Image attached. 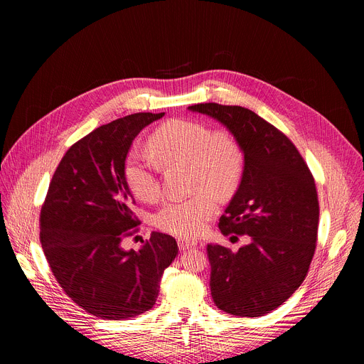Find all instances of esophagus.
<instances>
[{"mask_svg": "<svg viewBox=\"0 0 364 364\" xmlns=\"http://www.w3.org/2000/svg\"><path fill=\"white\" fill-rule=\"evenodd\" d=\"M197 245V240H191V239H178V246L181 250H188Z\"/></svg>", "mask_w": 364, "mask_h": 364, "instance_id": "esophagus-1", "label": "esophagus"}]
</instances>
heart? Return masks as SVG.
I'll return each instance as SVG.
<instances>
[{"label": "heart", "mask_w": 364, "mask_h": 364, "mask_svg": "<svg viewBox=\"0 0 364 364\" xmlns=\"http://www.w3.org/2000/svg\"><path fill=\"white\" fill-rule=\"evenodd\" d=\"M153 154L163 164L191 166L189 197L164 203L154 225L179 237L200 235L218 211V197L232 195L243 175L240 144L229 132L214 131L192 119H175L160 127L150 139ZM124 176L138 200L153 203L160 195L159 169L154 160L136 149L127 154Z\"/></svg>", "instance_id": "heart-1"}]
</instances>
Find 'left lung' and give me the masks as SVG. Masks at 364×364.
<instances>
[{"mask_svg": "<svg viewBox=\"0 0 364 364\" xmlns=\"http://www.w3.org/2000/svg\"><path fill=\"white\" fill-rule=\"evenodd\" d=\"M188 109L225 125L245 157L240 185L218 229L225 236L246 235L249 243L237 252L207 245L213 300L235 316H264L283 304L309 271L319 223L315 179L296 146L255 112L218 103Z\"/></svg>", "mask_w": 364, "mask_h": 364, "instance_id": "1", "label": "left lung"}]
</instances>
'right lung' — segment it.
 <instances>
[{"label":"right lung","mask_w":364,"mask_h":364,"mask_svg":"<svg viewBox=\"0 0 364 364\" xmlns=\"http://www.w3.org/2000/svg\"><path fill=\"white\" fill-rule=\"evenodd\" d=\"M163 115H128L82 136L60 161L41 210V243L55 278L74 303L103 319L151 309L178 255L176 240L159 232L138 250L122 247L139 225L124 163L139 131Z\"/></svg>","instance_id":"right-lung-1"}]
</instances>
